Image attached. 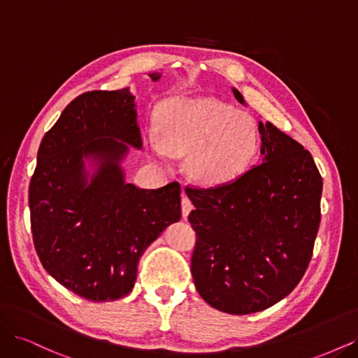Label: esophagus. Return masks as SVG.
Returning <instances> with one entry per match:
<instances>
[{
  "mask_svg": "<svg viewBox=\"0 0 358 358\" xmlns=\"http://www.w3.org/2000/svg\"><path fill=\"white\" fill-rule=\"evenodd\" d=\"M180 206H182V216L183 218H187L189 215V212L192 210V201L189 200V197L187 196L185 192L182 194V200H180Z\"/></svg>",
  "mask_w": 358,
  "mask_h": 358,
  "instance_id": "esophagus-1",
  "label": "esophagus"
}]
</instances>
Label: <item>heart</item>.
<instances>
[{"label": "heart", "mask_w": 358, "mask_h": 358, "mask_svg": "<svg viewBox=\"0 0 358 358\" xmlns=\"http://www.w3.org/2000/svg\"><path fill=\"white\" fill-rule=\"evenodd\" d=\"M145 145L154 158L187 154V170L203 185H221L249 169L258 150L254 119L215 99H173L161 106L158 131Z\"/></svg>", "instance_id": "1"}]
</instances>
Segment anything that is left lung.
<instances>
[{
	"label": "left lung",
	"instance_id": "8db88e82",
	"mask_svg": "<svg viewBox=\"0 0 358 358\" xmlns=\"http://www.w3.org/2000/svg\"><path fill=\"white\" fill-rule=\"evenodd\" d=\"M236 100L243 96L233 90ZM263 162L215 188L187 187L201 299L233 315L273 306L296 288L321 221L322 178L309 150L259 122Z\"/></svg>",
	"mask_w": 358,
	"mask_h": 358
}]
</instances>
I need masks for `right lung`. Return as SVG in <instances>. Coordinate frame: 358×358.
Wrapping results in <instances>:
<instances>
[{"label": "right lung", "instance_id": "obj_1", "mask_svg": "<svg viewBox=\"0 0 358 358\" xmlns=\"http://www.w3.org/2000/svg\"><path fill=\"white\" fill-rule=\"evenodd\" d=\"M128 145L142 148L129 90L83 92L43 137L29 182L32 241L43 267L91 301L129 294L140 257L180 220L179 182L158 189L124 182L119 161ZM88 155L102 161L91 184L83 171Z\"/></svg>", "mask_w": 358, "mask_h": 358}]
</instances>
